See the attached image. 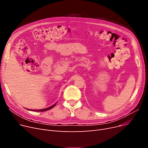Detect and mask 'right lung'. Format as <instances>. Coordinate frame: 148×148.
Wrapping results in <instances>:
<instances>
[{"label":"right lung","mask_w":148,"mask_h":148,"mask_svg":"<svg viewBox=\"0 0 148 148\" xmlns=\"http://www.w3.org/2000/svg\"><path fill=\"white\" fill-rule=\"evenodd\" d=\"M56 104H57V103H55V104H53V105H52V106H51V107H47V108H46L41 109V110H31V109H27V110H30V111H45L49 110H50V109H51V108H53V107L55 106V105H56Z\"/></svg>","instance_id":"add662e5"}]
</instances>
